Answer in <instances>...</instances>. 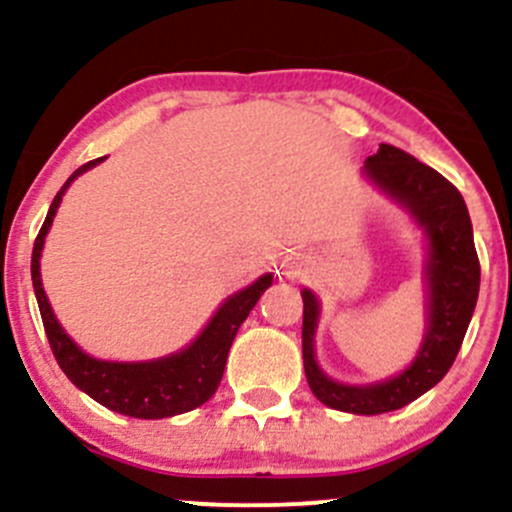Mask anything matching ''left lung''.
Instances as JSON below:
<instances>
[{"mask_svg": "<svg viewBox=\"0 0 512 512\" xmlns=\"http://www.w3.org/2000/svg\"><path fill=\"white\" fill-rule=\"evenodd\" d=\"M364 175L404 205L428 237L426 337L414 364L399 376L369 386L337 384L314 359L319 302L309 289H304L302 356L309 389L324 406L347 414L374 416L411 404L448 374L476 309L480 262L463 195L438 170L428 168L401 148L381 143L379 151L366 158Z\"/></svg>", "mask_w": 512, "mask_h": 512, "instance_id": "8db88e82", "label": "left lung"}]
</instances>
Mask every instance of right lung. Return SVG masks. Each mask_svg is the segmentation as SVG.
<instances>
[{
    "mask_svg": "<svg viewBox=\"0 0 512 512\" xmlns=\"http://www.w3.org/2000/svg\"><path fill=\"white\" fill-rule=\"evenodd\" d=\"M101 160L103 158L89 160L79 170H74V175L66 180L64 188L56 193L44 225H41L39 235L34 240L32 282L46 339H49L51 352L59 361L61 371L71 379V384L84 391V394H89L101 406H106V409L133 418H168L185 414V411L203 406L218 391L232 339H235L237 329L247 319L250 309L257 304V299L262 297V292L272 285V275H262L250 287L232 294L223 307L215 312L208 327L200 332V337L190 347H185L183 352L163 356V359L156 361H131V364L128 361H101L81 352L71 342L69 334L61 329V324L56 322L54 312H51V304L46 299L44 287H41L39 257L46 232L54 223L61 195L66 193V188H69L76 175L86 173Z\"/></svg>",
    "mask_w": 512,
    "mask_h": 512,
    "instance_id": "1",
    "label": "right lung"
}]
</instances>
